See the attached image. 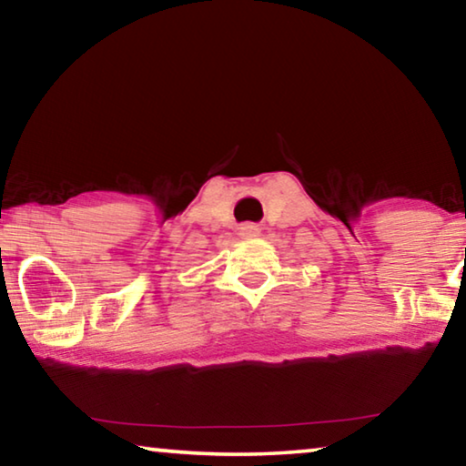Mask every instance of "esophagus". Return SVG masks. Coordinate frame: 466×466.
<instances>
[{
	"instance_id": "34e87169",
	"label": "esophagus",
	"mask_w": 466,
	"mask_h": 466,
	"mask_svg": "<svg viewBox=\"0 0 466 466\" xmlns=\"http://www.w3.org/2000/svg\"><path fill=\"white\" fill-rule=\"evenodd\" d=\"M240 230H242V234H245V236H257V234H259V228H257L255 224H247V226H242Z\"/></svg>"
}]
</instances>
